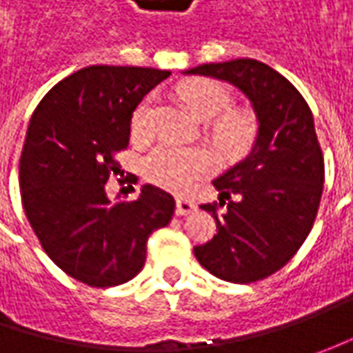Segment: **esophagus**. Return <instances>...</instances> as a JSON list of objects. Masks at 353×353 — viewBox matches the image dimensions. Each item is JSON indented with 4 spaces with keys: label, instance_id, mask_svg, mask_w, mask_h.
<instances>
[{
    "label": "esophagus",
    "instance_id": "esophagus-1",
    "mask_svg": "<svg viewBox=\"0 0 353 353\" xmlns=\"http://www.w3.org/2000/svg\"><path fill=\"white\" fill-rule=\"evenodd\" d=\"M196 212V204L192 200H186V198H179L176 200V214L179 216H190Z\"/></svg>",
    "mask_w": 353,
    "mask_h": 353
}]
</instances>
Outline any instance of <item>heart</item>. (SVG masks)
<instances>
[{"instance_id": "obj_1", "label": "heart", "mask_w": 353, "mask_h": 353, "mask_svg": "<svg viewBox=\"0 0 353 353\" xmlns=\"http://www.w3.org/2000/svg\"><path fill=\"white\" fill-rule=\"evenodd\" d=\"M181 96L198 119H212L225 112L232 96L224 84L216 80H194L181 88ZM131 137L135 141H149L155 133L153 125V100L145 98L137 103L129 121ZM245 117L230 114L214 123L212 137L224 151L234 153L248 139ZM214 170V157L204 149H184L176 145H159L143 161V174L149 183L172 192H190Z\"/></svg>"}]
</instances>
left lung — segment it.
<instances>
[{
	"instance_id": "1",
	"label": "left lung",
	"mask_w": 353,
	"mask_h": 353,
	"mask_svg": "<svg viewBox=\"0 0 353 353\" xmlns=\"http://www.w3.org/2000/svg\"><path fill=\"white\" fill-rule=\"evenodd\" d=\"M188 74L237 86L259 121L250 155L214 181L220 204L200 206L214 216L218 234L194 255L218 279L261 281L291 261L316 220L324 157L312 112L285 76L253 59L200 64Z\"/></svg>"
}]
</instances>
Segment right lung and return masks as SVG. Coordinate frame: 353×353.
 Returning a JSON list of instances; mask_svg holds the SVG:
<instances>
[{"mask_svg": "<svg viewBox=\"0 0 353 353\" xmlns=\"http://www.w3.org/2000/svg\"><path fill=\"white\" fill-rule=\"evenodd\" d=\"M141 66H88L48 90L33 112L19 161L23 210L43 250L66 275L103 289L145 265L147 239L174 214L169 192L145 184L137 200L112 202L137 103L169 78Z\"/></svg>", "mask_w": 353, "mask_h": 353, "instance_id": "right-lung-1", "label": "right lung"}]
</instances>
